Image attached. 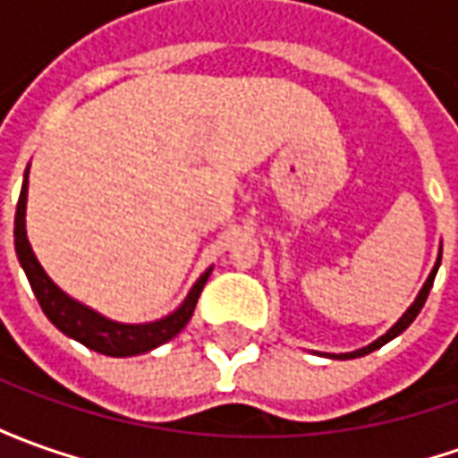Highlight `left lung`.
<instances>
[{
    "label": "left lung",
    "instance_id": "obj_1",
    "mask_svg": "<svg viewBox=\"0 0 458 458\" xmlns=\"http://www.w3.org/2000/svg\"><path fill=\"white\" fill-rule=\"evenodd\" d=\"M439 264H441V254H439V259H437V264H434V269H431V274H428V279H427V282H424V286H421V292H419V296H416V299H414V304H411V307L403 311L402 319L396 321V324H394L392 329L386 331L384 336H379L377 342H371V344H369V346H364V349H356V352H349V354H327V356H331V359H356V356H367V354H371V352H377V349H379V346H384V344H386V342H392L394 336H399V334H402V331L406 329V327H409V324H411V321H414L416 317H419V311H421V307H424V301H427L428 292H431V284H434V276H437V271H439Z\"/></svg>",
    "mask_w": 458,
    "mask_h": 458
}]
</instances>
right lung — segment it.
<instances>
[{
    "label": "right lung",
    "instance_id": "obj_1",
    "mask_svg": "<svg viewBox=\"0 0 458 458\" xmlns=\"http://www.w3.org/2000/svg\"><path fill=\"white\" fill-rule=\"evenodd\" d=\"M27 187H30V166L24 172V184H21V194L17 201V216H14V249H17L19 264L27 274L31 284V292L37 296L39 307L47 314V319L55 324L56 329L66 334L69 339H77L84 344L87 349H94L99 354L106 356H137L147 354L151 349L162 346L169 339H174L179 331L187 327V321L194 314L199 294L204 289V284L209 279L211 269H207L199 282L191 286L187 299L182 301V307L172 311L164 319L149 321V324H122V321H112L102 317L99 311L79 304L77 299H72L56 286L42 264L37 261L34 251H31L30 239H27Z\"/></svg>",
    "mask_w": 458,
    "mask_h": 458
}]
</instances>
